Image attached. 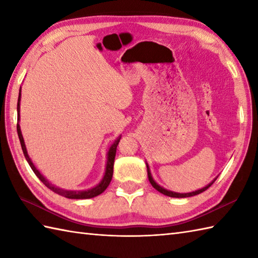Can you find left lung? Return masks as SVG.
Wrapping results in <instances>:
<instances>
[{"label": "left lung", "mask_w": 258, "mask_h": 258, "mask_svg": "<svg viewBox=\"0 0 258 258\" xmlns=\"http://www.w3.org/2000/svg\"><path fill=\"white\" fill-rule=\"evenodd\" d=\"M146 168H148V176H149V181H150V183L152 184V186L154 189H156L159 191V192H161V194H163V195H165V196H168V197H172V198H186V197H192V196H197V195H199V194H201V192H204V191H206L207 189L209 188V186H211V184H213L215 181H216V179L213 181V182L211 183H209L208 185H206L205 188H203V189H200V190H197V191H194V192H189V194H176V192H172V191H169V190H165L164 188H162V186H160L158 183L155 182V181L153 180V178H152V175H151V172H150V169H149V165L146 164Z\"/></svg>", "instance_id": "left-lung-1"}]
</instances>
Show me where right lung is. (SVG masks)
Listing matches in <instances>:
<instances>
[{
    "label": "right lung",
    "instance_id": "add662e5",
    "mask_svg": "<svg viewBox=\"0 0 258 258\" xmlns=\"http://www.w3.org/2000/svg\"><path fill=\"white\" fill-rule=\"evenodd\" d=\"M20 100H21V88H20V94H19V98H18V119H20ZM17 131H18V135H19V140H20V143H21V148L23 151V154L25 156V159H27L29 165L31 166L32 171L34 172V174L38 176L40 179V181L49 188L50 190H52L54 194H58L62 197H66V198H69V199H89V198H94V197L98 196L100 194H103L104 191L106 190V188L109 185L110 181H112V176H113V169H114V160H115V155H116V149H117V145L119 143V140H120V136L119 138L115 141L114 144L110 146L109 150H108V153H107V163H106V171H105V175L103 180L100 181V183L97 184L95 186V188H92L89 190H85V191H72V190H63V189H60L58 186H54L53 184H51L49 182V181L44 178V176L39 172V170H37L35 168L34 164L32 163L31 159L29 158L28 152H27V149H25V144H24V141H23V136L21 134V130H20V125H17Z\"/></svg>",
    "mask_w": 258,
    "mask_h": 258
}]
</instances>
